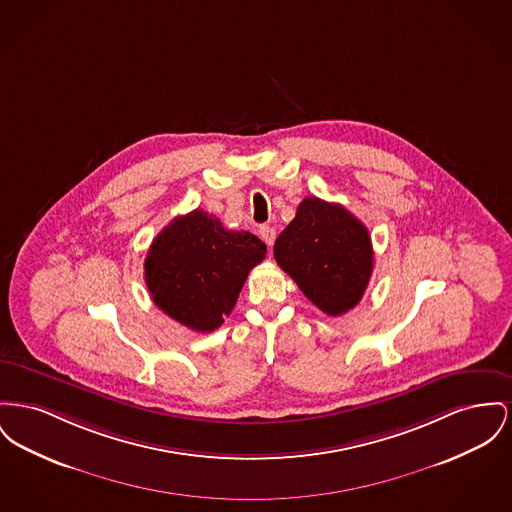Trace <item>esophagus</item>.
Instances as JSON below:
<instances>
[{"label": "esophagus", "mask_w": 512, "mask_h": 512, "mask_svg": "<svg viewBox=\"0 0 512 512\" xmlns=\"http://www.w3.org/2000/svg\"><path fill=\"white\" fill-rule=\"evenodd\" d=\"M259 236H261V240L271 247L274 240H276V230L272 226H261L259 228Z\"/></svg>", "instance_id": "1"}]
</instances>
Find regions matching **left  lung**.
Here are the masks:
<instances>
[{"mask_svg": "<svg viewBox=\"0 0 512 512\" xmlns=\"http://www.w3.org/2000/svg\"><path fill=\"white\" fill-rule=\"evenodd\" d=\"M274 259L307 300L338 317L354 309L373 272L367 228L342 205L305 197L274 241Z\"/></svg>", "mask_w": 512, "mask_h": 512, "instance_id": "left-lung-1", "label": "left lung"}]
</instances>
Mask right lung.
<instances>
[{"label":"right lung","instance_id":"right-lung-1","mask_svg":"<svg viewBox=\"0 0 512 512\" xmlns=\"http://www.w3.org/2000/svg\"><path fill=\"white\" fill-rule=\"evenodd\" d=\"M267 253L249 232L226 230L209 212L174 218L152 241L145 282L152 301L174 321L212 332L236 305L247 274Z\"/></svg>","mask_w":512,"mask_h":512}]
</instances>
